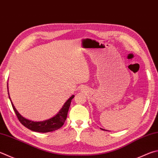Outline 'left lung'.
I'll return each mask as SVG.
<instances>
[{
    "label": "left lung",
    "mask_w": 158,
    "mask_h": 158,
    "mask_svg": "<svg viewBox=\"0 0 158 158\" xmlns=\"http://www.w3.org/2000/svg\"><path fill=\"white\" fill-rule=\"evenodd\" d=\"M102 130H104V129H102Z\"/></svg>",
    "instance_id": "8db88e82"
}]
</instances>
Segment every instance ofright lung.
Segmentation results:
<instances>
[{
  "label": "right lung",
  "mask_w": 158,
  "mask_h": 158,
  "mask_svg": "<svg viewBox=\"0 0 158 158\" xmlns=\"http://www.w3.org/2000/svg\"><path fill=\"white\" fill-rule=\"evenodd\" d=\"M74 95L71 96L70 98L68 99V101L65 103L64 105L63 106L62 108L55 116L52 117V118L49 119L45 120V121L42 122H33L27 119H25V117L21 116V114H19V112L16 110V109L14 107L13 103H11L14 110L16 114L17 118H18L19 122H21L25 127L27 128L31 131L39 132V133H48V132H51L57 130V129L60 128L64 124V122L67 118L68 112V110H69L71 101L72 99L74 98ZM10 99L11 101L10 97Z\"/></svg>",
  "instance_id": "1"
}]
</instances>
